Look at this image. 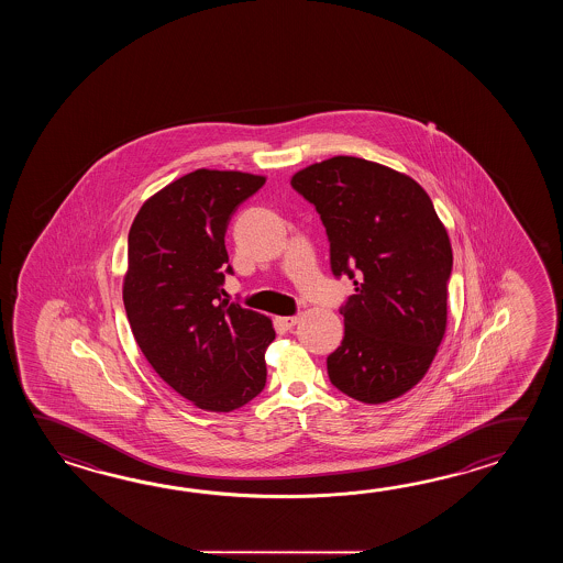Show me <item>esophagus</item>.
Here are the masks:
<instances>
[{"instance_id":"34e87169","label":"esophagus","mask_w":563,"mask_h":563,"mask_svg":"<svg viewBox=\"0 0 563 563\" xmlns=\"http://www.w3.org/2000/svg\"><path fill=\"white\" fill-rule=\"evenodd\" d=\"M298 322L299 316H282V318H277V323H279L282 328H286V330H291Z\"/></svg>"}]
</instances>
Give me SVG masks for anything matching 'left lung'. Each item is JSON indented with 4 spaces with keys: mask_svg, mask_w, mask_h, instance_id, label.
<instances>
[{
    "mask_svg": "<svg viewBox=\"0 0 563 563\" xmlns=\"http://www.w3.org/2000/svg\"><path fill=\"white\" fill-rule=\"evenodd\" d=\"M291 187L320 213L332 274L356 286L340 308L344 340L328 356L330 383L366 405L405 395L446 330L453 250L431 197L408 175L356 156L301 168Z\"/></svg>",
    "mask_w": 563,
    "mask_h": 563,
    "instance_id": "1",
    "label": "left lung"
}]
</instances>
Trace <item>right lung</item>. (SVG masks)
I'll use <instances>...</instances> for the list:
<instances>
[{
	"mask_svg": "<svg viewBox=\"0 0 563 563\" xmlns=\"http://www.w3.org/2000/svg\"><path fill=\"white\" fill-rule=\"evenodd\" d=\"M265 177L197 168L144 201L129 231L124 310L144 358L209 412H231L264 390L272 320L223 299L229 219Z\"/></svg>",
	"mask_w": 563,
	"mask_h": 563,
	"instance_id": "1",
	"label": "right lung"
}]
</instances>
